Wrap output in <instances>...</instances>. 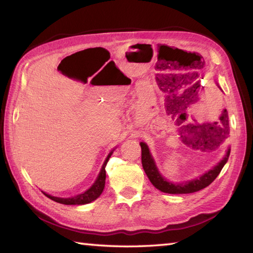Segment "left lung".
<instances>
[{"mask_svg":"<svg viewBox=\"0 0 253 253\" xmlns=\"http://www.w3.org/2000/svg\"><path fill=\"white\" fill-rule=\"evenodd\" d=\"M198 76H199L198 73L195 72L194 74L195 81L198 79ZM196 85L198 87V83H196L195 87ZM177 107L179 108V106ZM200 130L208 132L210 138H212L213 140H215L217 138H219V140L221 138V141L223 139H226L229 136V118H228L227 109H224L222 112L219 122H215L213 124H203V125H195V126L192 125L190 131H192L196 135V134H199ZM186 142H191V139H188V141ZM191 144L194 146V142H191ZM140 147H141V164H142V168H144V170L147 174V177L149 178L150 182L153 183L158 190L166 192V194H191V192L199 191L201 189H204V188L208 187L210 183L217 178L220 171H221V169L228 162L229 155H230V148H229L227 150L226 156L222 158V160H220V163H218V165H215L212 169H210L209 171H207L199 178L194 179V180L180 183V182L168 181L166 178H164L162 174H160L157 166H156L155 160L150 154L148 146H147L145 142H140Z\"/></svg>","mask_w":253,"mask_h":253,"instance_id":"8db88e82","label":"left lung"}]
</instances>
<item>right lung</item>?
I'll return each instance as SVG.
<instances>
[{
    "label": "right lung",
    "instance_id": "right-lung-1",
    "mask_svg": "<svg viewBox=\"0 0 253 253\" xmlns=\"http://www.w3.org/2000/svg\"><path fill=\"white\" fill-rule=\"evenodd\" d=\"M112 154H113V151H111V153L108 154L107 158L105 159L103 167H102V169H100L98 177L95 180V182L91 185L89 189H87L85 192H83V194H80L75 197H72V198H59V197L50 196L48 194H45V192H43V194L46 197H48L49 199H52L54 201H56V203L63 204V205H86V204L91 203V201L96 200L104 190L105 180H106V170H105V167H106L108 159L111 158Z\"/></svg>",
    "mask_w": 253,
    "mask_h": 253
}]
</instances>
